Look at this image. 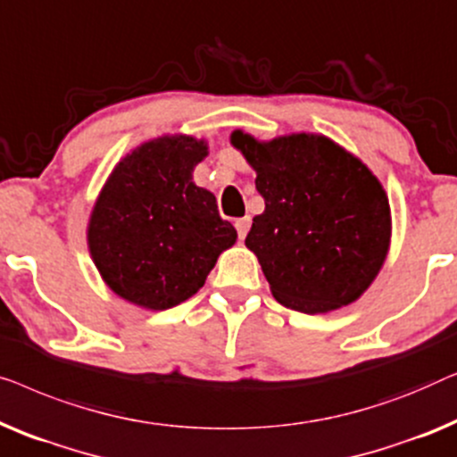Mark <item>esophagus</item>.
<instances>
[{
	"label": "esophagus",
	"instance_id": "esophagus-1",
	"mask_svg": "<svg viewBox=\"0 0 457 457\" xmlns=\"http://www.w3.org/2000/svg\"><path fill=\"white\" fill-rule=\"evenodd\" d=\"M248 228H250V217H240V220H236V229H237V236H240V240L246 237Z\"/></svg>",
	"mask_w": 457,
	"mask_h": 457
}]
</instances>
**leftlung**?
<instances>
[{
    "label": "left lung",
    "mask_w": 457,
    "mask_h": 457,
    "mask_svg": "<svg viewBox=\"0 0 457 457\" xmlns=\"http://www.w3.org/2000/svg\"><path fill=\"white\" fill-rule=\"evenodd\" d=\"M229 143L256 171V190L265 198L246 248L259 259L273 298L306 314L356 302L391 246V207L378 178L325 134L259 140L234 130Z\"/></svg>",
    "instance_id": "8db88e82"
}]
</instances>
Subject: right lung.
<instances>
[{
	"label": "right lung",
	"mask_w": 457,
	"mask_h": 457,
	"mask_svg": "<svg viewBox=\"0 0 457 457\" xmlns=\"http://www.w3.org/2000/svg\"><path fill=\"white\" fill-rule=\"evenodd\" d=\"M204 138L163 134L126 153L109 173L87 223V244L115 295L167 311L195 295L237 231L217 198L195 184Z\"/></svg>",
	"instance_id": "right-lung-1"
}]
</instances>
